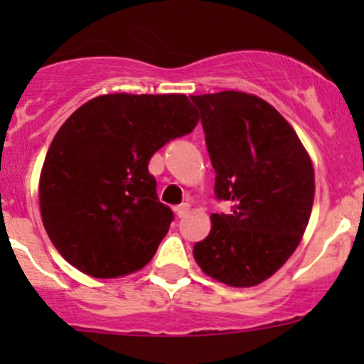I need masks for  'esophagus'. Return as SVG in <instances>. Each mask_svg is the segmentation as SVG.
Wrapping results in <instances>:
<instances>
[{"mask_svg": "<svg viewBox=\"0 0 364 364\" xmlns=\"http://www.w3.org/2000/svg\"><path fill=\"white\" fill-rule=\"evenodd\" d=\"M188 213H190V204L188 203H185V204H181V205H178V208H176V215H178L179 218H185Z\"/></svg>", "mask_w": 364, "mask_h": 364, "instance_id": "34e87169", "label": "esophagus"}]
</instances>
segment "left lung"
<instances>
[{"label": "left lung", "instance_id": "obj_1", "mask_svg": "<svg viewBox=\"0 0 364 364\" xmlns=\"http://www.w3.org/2000/svg\"><path fill=\"white\" fill-rule=\"evenodd\" d=\"M200 111L215 193L230 215H211L209 236L193 247L200 269L229 287L273 277L301 243L311 215L315 172L292 124L257 95H193Z\"/></svg>", "mask_w": 364, "mask_h": 364}]
</instances>
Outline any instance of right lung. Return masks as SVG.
Listing matches in <instances>:
<instances>
[{"label":"right lung","mask_w":364,"mask_h":364,"mask_svg":"<svg viewBox=\"0 0 364 364\" xmlns=\"http://www.w3.org/2000/svg\"><path fill=\"white\" fill-rule=\"evenodd\" d=\"M197 123L186 95L109 93L61 124L38 200L47 236L67 262L93 278H119L153 259L172 211L156 197L149 160Z\"/></svg>","instance_id":"right-lung-1"}]
</instances>
